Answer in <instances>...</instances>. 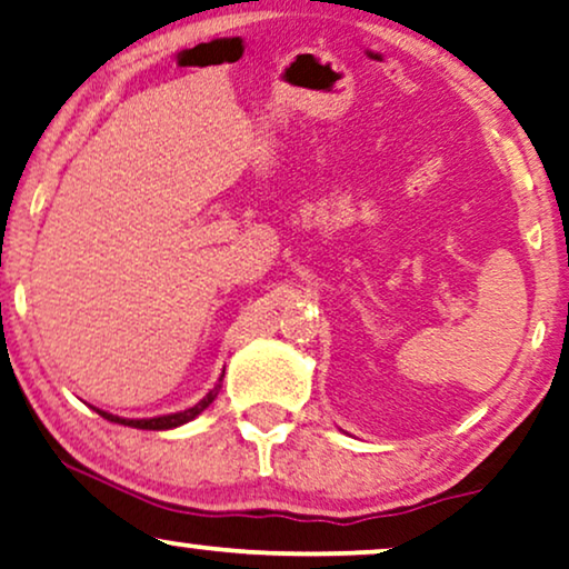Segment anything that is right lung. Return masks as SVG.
<instances>
[{
	"label": "right lung",
	"instance_id": "add662e5",
	"mask_svg": "<svg viewBox=\"0 0 569 569\" xmlns=\"http://www.w3.org/2000/svg\"><path fill=\"white\" fill-rule=\"evenodd\" d=\"M218 390H221V382H218L216 388L210 390L208 396L200 400V403H194L192 408H187V411L169 413V416H156V419H119V416L106 413V411H98V408H96V411L101 413L103 419H109V421H113V423H124V427H134V429H156V431H161V429H173V427H181V423L192 421L197 413H202L210 403H213L216 396H218Z\"/></svg>",
	"mask_w": 569,
	"mask_h": 569
}]
</instances>
